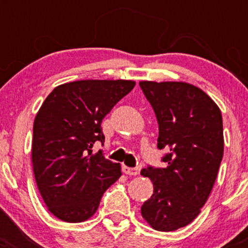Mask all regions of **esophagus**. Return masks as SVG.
<instances>
[{
  "mask_svg": "<svg viewBox=\"0 0 248 248\" xmlns=\"http://www.w3.org/2000/svg\"><path fill=\"white\" fill-rule=\"evenodd\" d=\"M122 170H124V174L132 175V176H136V175L139 174L140 168H139V167H136V168H131V167L124 166V167H122Z\"/></svg>",
  "mask_w": 248,
  "mask_h": 248,
  "instance_id": "34e87169",
  "label": "esophagus"
}]
</instances>
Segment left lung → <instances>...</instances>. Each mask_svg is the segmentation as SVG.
Segmentation results:
<instances>
[{
    "label": "left lung",
    "mask_w": 248,
    "mask_h": 248,
    "mask_svg": "<svg viewBox=\"0 0 248 248\" xmlns=\"http://www.w3.org/2000/svg\"><path fill=\"white\" fill-rule=\"evenodd\" d=\"M158 122L157 147L168 154L166 168H144L154 194L141 216L154 229L172 232L199 214L216 181L223 157V122L217 104L194 85L140 81Z\"/></svg>",
    "instance_id": "obj_1"
}]
</instances>
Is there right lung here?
<instances>
[{"label":"right lung","mask_w":248,"mask_h":248,"mask_svg":"<svg viewBox=\"0 0 248 248\" xmlns=\"http://www.w3.org/2000/svg\"><path fill=\"white\" fill-rule=\"evenodd\" d=\"M132 80H78L55 87L33 124L32 166L47 210L78 223L93 216L121 166L94 144L104 142L102 120L133 90Z\"/></svg>","instance_id":"1"}]
</instances>
